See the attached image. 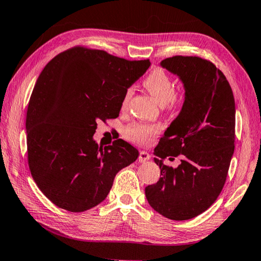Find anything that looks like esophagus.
I'll return each instance as SVG.
<instances>
[{
    "mask_svg": "<svg viewBox=\"0 0 261 261\" xmlns=\"http://www.w3.org/2000/svg\"><path fill=\"white\" fill-rule=\"evenodd\" d=\"M149 159H151V155H149L147 152H145V151L139 152V156H138L139 162H146L147 160H149Z\"/></svg>",
    "mask_w": 261,
    "mask_h": 261,
    "instance_id": "esophagus-1",
    "label": "esophagus"
}]
</instances>
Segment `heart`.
<instances>
[{"instance_id":"obj_1","label":"heart","mask_w":261,"mask_h":261,"mask_svg":"<svg viewBox=\"0 0 261 261\" xmlns=\"http://www.w3.org/2000/svg\"><path fill=\"white\" fill-rule=\"evenodd\" d=\"M144 86L151 93L160 106L168 109L178 108L184 100V92L182 88H175L174 83L169 74L162 69H154L144 79ZM132 90L127 88L122 99V107L125 108L130 102ZM160 126L145 124V123H134L125 129V137L132 143L146 145L155 137Z\"/></svg>"}]
</instances>
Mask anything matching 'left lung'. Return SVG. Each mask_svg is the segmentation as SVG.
Instances as JSON below:
<instances>
[{"label":"left lung","mask_w":261,"mask_h":261,"mask_svg":"<svg viewBox=\"0 0 261 261\" xmlns=\"http://www.w3.org/2000/svg\"><path fill=\"white\" fill-rule=\"evenodd\" d=\"M161 65L180 78L182 110L159 141L154 159L161 177L145 188L148 204L175 221L196 218L214 204L235 149V100L227 78L199 56H173ZM180 156L177 168L163 165Z\"/></svg>","instance_id":"left-lung-1"}]
</instances>
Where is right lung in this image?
Listing matches in <instances>:
<instances>
[{"instance_id": "obj_1", "label": "right lung", "mask_w": 261, "mask_h": 261, "mask_svg": "<svg viewBox=\"0 0 261 261\" xmlns=\"http://www.w3.org/2000/svg\"><path fill=\"white\" fill-rule=\"evenodd\" d=\"M149 65L76 46L43 68L26 114L28 161L53 204L74 213L99 205L118 171L137 160L138 151L126 141L102 148L93 135L98 122L120 115L124 92Z\"/></svg>"}]
</instances>
